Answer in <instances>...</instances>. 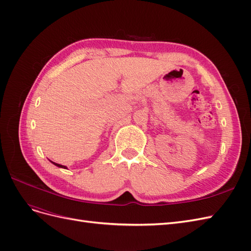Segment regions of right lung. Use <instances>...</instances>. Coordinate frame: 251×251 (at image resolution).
Segmentation results:
<instances>
[{
    "label": "right lung",
    "mask_w": 251,
    "mask_h": 251,
    "mask_svg": "<svg viewBox=\"0 0 251 251\" xmlns=\"http://www.w3.org/2000/svg\"><path fill=\"white\" fill-rule=\"evenodd\" d=\"M51 162H52V161H51ZM52 163H53V164H54V165H56V166H58V168H62V169H67L65 165H62V164H58V163H54V162H52Z\"/></svg>",
    "instance_id": "add662e5"
}]
</instances>
